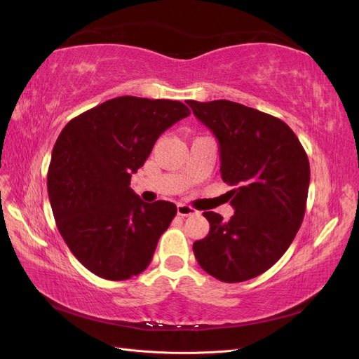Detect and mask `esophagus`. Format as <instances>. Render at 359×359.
<instances>
[{
	"mask_svg": "<svg viewBox=\"0 0 359 359\" xmlns=\"http://www.w3.org/2000/svg\"><path fill=\"white\" fill-rule=\"evenodd\" d=\"M177 212H178V215H181V217H189V215L198 214L196 210H193L191 206L184 205V203H178V205H177Z\"/></svg>",
	"mask_w": 359,
	"mask_h": 359,
	"instance_id": "34e87169",
	"label": "esophagus"
}]
</instances>
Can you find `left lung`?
I'll use <instances>...</instances> for the list:
<instances>
[{"label":"left lung","mask_w":359,"mask_h":359,"mask_svg":"<svg viewBox=\"0 0 359 359\" xmlns=\"http://www.w3.org/2000/svg\"><path fill=\"white\" fill-rule=\"evenodd\" d=\"M219 140L222 180L233 215L203 212L210 233L193 244L205 273L240 283L265 273L285 255L301 227L310 165L297 135L281 119L229 100H189Z\"/></svg>","instance_id":"obj_1"}]
</instances>
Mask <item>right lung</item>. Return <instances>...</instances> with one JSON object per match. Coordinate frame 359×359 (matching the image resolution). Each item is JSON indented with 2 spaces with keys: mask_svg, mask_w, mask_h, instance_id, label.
<instances>
[{
  "mask_svg": "<svg viewBox=\"0 0 359 359\" xmlns=\"http://www.w3.org/2000/svg\"><path fill=\"white\" fill-rule=\"evenodd\" d=\"M189 115L181 102L123 95L62 128L48 172L49 201L62 240L95 276L127 280L149 265L177 206L144 202L130 180L158 136Z\"/></svg>",
  "mask_w": 359,
  "mask_h": 359,
  "instance_id": "obj_1",
  "label": "right lung"
}]
</instances>
